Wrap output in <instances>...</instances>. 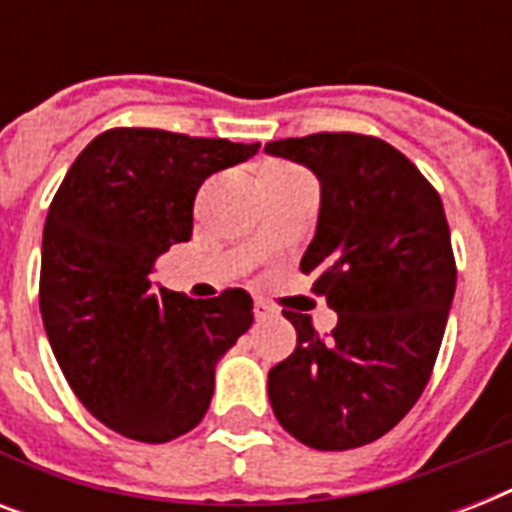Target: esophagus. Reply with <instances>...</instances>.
Returning <instances> with one entry per match:
<instances>
[{
	"mask_svg": "<svg viewBox=\"0 0 512 512\" xmlns=\"http://www.w3.org/2000/svg\"><path fill=\"white\" fill-rule=\"evenodd\" d=\"M271 316H276V311H273L271 305L265 303V300H255V319L265 321L271 319Z\"/></svg>",
	"mask_w": 512,
	"mask_h": 512,
	"instance_id": "1",
	"label": "esophagus"
}]
</instances>
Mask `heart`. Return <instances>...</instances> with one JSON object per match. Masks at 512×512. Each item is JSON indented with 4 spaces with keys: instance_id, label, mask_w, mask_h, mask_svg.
<instances>
[{
    "instance_id": "b5f03b06",
    "label": "heart",
    "mask_w": 512,
    "mask_h": 512,
    "mask_svg": "<svg viewBox=\"0 0 512 512\" xmlns=\"http://www.w3.org/2000/svg\"><path fill=\"white\" fill-rule=\"evenodd\" d=\"M287 170H295V167H289V164H271V167H265L263 172H287Z\"/></svg>"
}]
</instances>
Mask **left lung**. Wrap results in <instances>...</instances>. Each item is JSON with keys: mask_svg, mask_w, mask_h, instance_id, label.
Here are the masks:
<instances>
[{"mask_svg": "<svg viewBox=\"0 0 512 512\" xmlns=\"http://www.w3.org/2000/svg\"><path fill=\"white\" fill-rule=\"evenodd\" d=\"M265 154L321 183L316 236L300 271L337 313L332 337L287 311L295 353L268 372L281 428L305 446L372 444L417 404L436 364L457 268L444 204L401 151L356 132L273 140Z\"/></svg>", "mask_w": 512, "mask_h": 512, "instance_id": "8db88e82", "label": "left lung"}]
</instances>
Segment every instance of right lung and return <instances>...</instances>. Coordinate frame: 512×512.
Instances as JSON below:
<instances>
[{
    "instance_id": "1",
    "label": "right lung",
    "mask_w": 512,
    "mask_h": 512,
    "mask_svg": "<svg viewBox=\"0 0 512 512\" xmlns=\"http://www.w3.org/2000/svg\"><path fill=\"white\" fill-rule=\"evenodd\" d=\"M260 143L122 127L92 140L66 172L42 236L39 311L76 398L116 433L164 444L207 414L215 366L252 327V297L212 300L151 281L156 260L191 239L209 175Z\"/></svg>"
}]
</instances>
